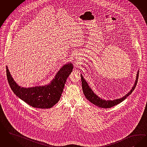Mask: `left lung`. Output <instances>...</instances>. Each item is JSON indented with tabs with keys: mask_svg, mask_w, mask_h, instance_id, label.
I'll return each mask as SVG.
<instances>
[{
	"mask_svg": "<svg viewBox=\"0 0 147 147\" xmlns=\"http://www.w3.org/2000/svg\"><path fill=\"white\" fill-rule=\"evenodd\" d=\"M138 74H139V71H137L135 82L134 83V85L132 86V89L127 94H125V96H123V97H121L120 98H117L116 100H106L102 99L97 94H94V92L88 86V82H86V81L84 79L82 74H81L82 91H83V93L85 95V96L87 98V100H88L91 103H93L95 106H97L100 108H109L116 106L119 103L122 102L129 96V94H131V93L135 90V87L136 86L138 79Z\"/></svg>",
	"mask_w": 147,
	"mask_h": 147,
	"instance_id": "left-lung-1",
	"label": "left lung"
}]
</instances>
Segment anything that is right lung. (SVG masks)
I'll return each instance as SVG.
<instances>
[{
  "label": "right lung",
  "instance_id": "1",
  "mask_svg": "<svg viewBox=\"0 0 147 147\" xmlns=\"http://www.w3.org/2000/svg\"><path fill=\"white\" fill-rule=\"evenodd\" d=\"M73 65L71 62L64 65L49 84L24 88L14 81L6 66V76L10 86L18 97L34 108L48 109L55 105L61 98L65 83Z\"/></svg>",
  "mask_w": 147,
  "mask_h": 147
}]
</instances>
